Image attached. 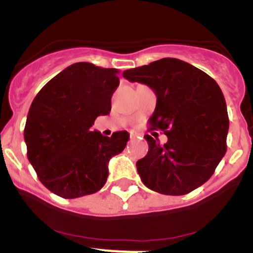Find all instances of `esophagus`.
<instances>
[{"label":"esophagus","instance_id":"34e87169","mask_svg":"<svg viewBox=\"0 0 253 253\" xmlns=\"http://www.w3.org/2000/svg\"><path fill=\"white\" fill-rule=\"evenodd\" d=\"M135 135H137V134L133 133V131H131V133H130V139H133V138H135Z\"/></svg>","mask_w":253,"mask_h":253}]
</instances>
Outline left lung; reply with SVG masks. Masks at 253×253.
Returning <instances> with one entry per match:
<instances>
[{"instance_id": "obj_1", "label": "left lung", "mask_w": 253, "mask_h": 253, "mask_svg": "<svg viewBox=\"0 0 253 253\" xmlns=\"http://www.w3.org/2000/svg\"><path fill=\"white\" fill-rule=\"evenodd\" d=\"M123 77L153 90L157 104L151 130L160 129L169 138L162 146L157 138L144 137L148 153L137 162L143 184L165 195H185L202 186L227 151L229 119L218 84L176 58L128 69Z\"/></svg>"}]
</instances>
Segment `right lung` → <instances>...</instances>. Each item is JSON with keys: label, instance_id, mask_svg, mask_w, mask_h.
<instances>
[{"label": "right lung", "instance_id": "1", "mask_svg": "<svg viewBox=\"0 0 253 253\" xmlns=\"http://www.w3.org/2000/svg\"><path fill=\"white\" fill-rule=\"evenodd\" d=\"M116 75L115 68L75 63L31 102L24 129L28 158L42 184L60 198L99 191L109 176V161L126 146L128 131L105 137L91 130L97 116L110 114Z\"/></svg>", "mask_w": 253, "mask_h": 253}]
</instances>
